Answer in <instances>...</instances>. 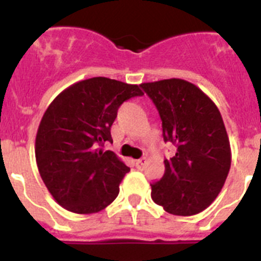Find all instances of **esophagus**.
Returning <instances> with one entry per match:
<instances>
[{
  "mask_svg": "<svg viewBox=\"0 0 261 261\" xmlns=\"http://www.w3.org/2000/svg\"><path fill=\"white\" fill-rule=\"evenodd\" d=\"M145 163H146V158H141V159H137V161L135 162V165L138 170H141V168H144Z\"/></svg>",
  "mask_w": 261,
  "mask_h": 261,
  "instance_id": "1",
  "label": "esophagus"
}]
</instances>
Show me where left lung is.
Listing matches in <instances>:
<instances>
[{"label":"left lung","instance_id":"obj_1","mask_svg":"<svg viewBox=\"0 0 261 261\" xmlns=\"http://www.w3.org/2000/svg\"><path fill=\"white\" fill-rule=\"evenodd\" d=\"M140 86L158 110L163 140L176 146L163 162L162 179L151 184V199L174 216L200 213L216 200L231 166L220 111L202 90L180 78Z\"/></svg>","mask_w":261,"mask_h":261}]
</instances>
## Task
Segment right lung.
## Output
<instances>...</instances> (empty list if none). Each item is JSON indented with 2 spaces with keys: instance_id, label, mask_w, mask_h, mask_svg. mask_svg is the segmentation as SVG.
Returning <instances> with one entry per match:
<instances>
[{
  "instance_id": "1",
  "label": "right lung",
  "mask_w": 261,
  "mask_h": 261,
  "mask_svg": "<svg viewBox=\"0 0 261 261\" xmlns=\"http://www.w3.org/2000/svg\"><path fill=\"white\" fill-rule=\"evenodd\" d=\"M140 95L138 85L94 77L70 85L48 106L36 133V165L62 208L98 213L116 199L130 168L99 146L112 141L111 125L121 103Z\"/></svg>"
}]
</instances>
